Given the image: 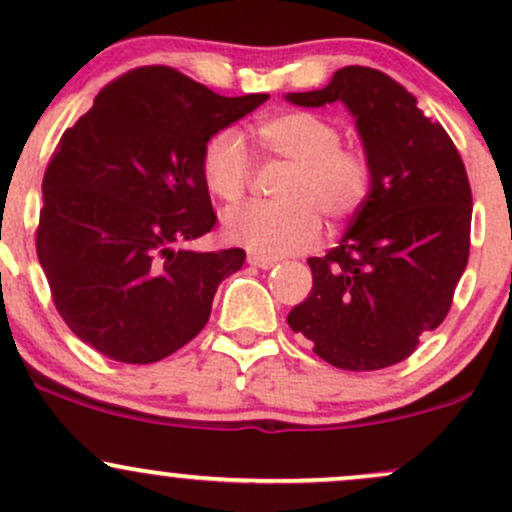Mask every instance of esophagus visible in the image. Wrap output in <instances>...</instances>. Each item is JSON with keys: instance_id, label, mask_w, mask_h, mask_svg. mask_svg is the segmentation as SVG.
Returning a JSON list of instances; mask_svg holds the SVG:
<instances>
[{"instance_id": "1", "label": "esophagus", "mask_w": 512, "mask_h": 512, "mask_svg": "<svg viewBox=\"0 0 512 512\" xmlns=\"http://www.w3.org/2000/svg\"><path fill=\"white\" fill-rule=\"evenodd\" d=\"M248 264L260 269H272L276 267V260H269V257H260V255H248Z\"/></svg>"}]
</instances>
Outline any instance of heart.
<instances>
[{"mask_svg":"<svg viewBox=\"0 0 512 512\" xmlns=\"http://www.w3.org/2000/svg\"><path fill=\"white\" fill-rule=\"evenodd\" d=\"M255 132L264 149L289 161L291 170L279 185L281 202H252L223 216V231L231 243L269 260L286 257L320 240V214L342 223L363 207L370 192L368 158L342 144L334 122L293 110L267 117ZM202 178L221 202L243 199L252 178V156L238 129H221L209 139L202 154Z\"/></svg>","mask_w":512,"mask_h":512,"instance_id":"b5f03b06","label":"heart"}]
</instances>
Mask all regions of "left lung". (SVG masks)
Returning <instances> with one entry per match:
<instances>
[{
	"label": "left lung",
	"mask_w": 512,
	"mask_h": 512,
	"mask_svg": "<svg viewBox=\"0 0 512 512\" xmlns=\"http://www.w3.org/2000/svg\"><path fill=\"white\" fill-rule=\"evenodd\" d=\"M303 108L342 101L356 117L370 192L325 257H310L313 291L289 327L344 370H380L414 354L448 315L469 260L472 190L455 144L416 98L370 67H344Z\"/></svg>",
	"instance_id": "8db88e82"
}]
</instances>
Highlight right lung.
<instances>
[{
  "label": "right lung",
  "instance_id": "1",
  "mask_svg": "<svg viewBox=\"0 0 512 512\" xmlns=\"http://www.w3.org/2000/svg\"><path fill=\"white\" fill-rule=\"evenodd\" d=\"M267 98H226L170 67H139L62 134L35 250L81 342L113 361L154 363L202 332L219 284L245 262L240 248H182L216 223L204 146Z\"/></svg>",
  "mask_w": 512,
  "mask_h": 512
}]
</instances>
